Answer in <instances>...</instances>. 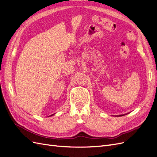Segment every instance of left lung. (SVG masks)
Segmentation results:
<instances>
[{
  "label": "left lung",
  "mask_w": 157,
  "mask_h": 157,
  "mask_svg": "<svg viewBox=\"0 0 157 157\" xmlns=\"http://www.w3.org/2000/svg\"><path fill=\"white\" fill-rule=\"evenodd\" d=\"M124 115H119V116H124Z\"/></svg>",
  "instance_id": "left-lung-1"
}]
</instances>
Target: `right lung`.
I'll use <instances>...</instances> for the list:
<instances>
[{
    "label": "right lung",
    "instance_id": "1",
    "mask_svg": "<svg viewBox=\"0 0 157 157\" xmlns=\"http://www.w3.org/2000/svg\"><path fill=\"white\" fill-rule=\"evenodd\" d=\"M50 116H52V115H50Z\"/></svg>",
    "mask_w": 157,
    "mask_h": 157
}]
</instances>
